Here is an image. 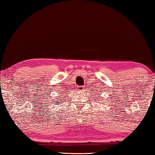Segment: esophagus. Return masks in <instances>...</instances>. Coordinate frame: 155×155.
Masks as SVG:
<instances>
[{"mask_svg": "<svg viewBox=\"0 0 155 155\" xmlns=\"http://www.w3.org/2000/svg\"><path fill=\"white\" fill-rule=\"evenodd\" d=\"M78 89L79 90H83V87H78Z\"/></svg>", "mask_w": 155, "mask_h": 155, "instance_id": "esophagus-1", "label": "esophagus"}]
</instances>
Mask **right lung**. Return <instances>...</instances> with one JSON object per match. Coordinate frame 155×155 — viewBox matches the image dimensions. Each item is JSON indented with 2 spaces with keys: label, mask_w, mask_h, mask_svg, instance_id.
Segmentation results:
<instances>
[{
  "label": "right lung",
  "mask_w": 155,
  "mask_h": 155,
  "mask_svg": "<svg viewBox=\"0 0 155 155\" xmlns=\"http://www.w3.org/2000/svg\"><path fill=\"white\" fill-rule=\"evenodd\" d=\"M56 104H58V103H56Z\"/></svg>",
  "instance_id": "obj_1"
}]
</instances>
